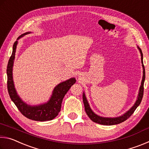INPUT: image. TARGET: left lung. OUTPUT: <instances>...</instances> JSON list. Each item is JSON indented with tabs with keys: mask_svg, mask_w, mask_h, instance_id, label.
<instances>
[{
	"mask_svg": "<svg viewBox=\"0 0 149 149\" xmlns=\"http://www.w3.org/2000/svg\"><path fill=\"white\" fill-rule=\"evenodd\" d=\"M137 49H139L141 54V63H142V67H143V78H142V81H141V86L139 87V91L138 96L137 98V100L135 102V104L133 105V107L130 108L129 110H127V112H125L124 114H122V116H120L118 117L115 118H108V117H102L100 116L97 115V114L93 112L91 108L89 102L86 98V96L85 95V93H83V101H84L85 110L89 118L93 122L95 123H99L101 125H116L118 123H120L123 122H124L126 120H127L133 114V113L134 112V111L136 110L139 105L140 104V103L142 100L143 96V91H144V82L145 79V67L143 65V52L142 50L139 47H137Z\"/></svg>",
	"mask_w": 149,
	"mask_h": 149,
	"instance_id": "left-lung-1",
	"label": "left lung"
}]
</instances>
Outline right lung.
Listing matches in <instances>:
<instances>
[{
    "mask_svg": "<svg viewBox=\"0 0 149 149\" xmlns=\"http://www.w3.org/2000/svg\"><path fill=\"white\" fill-rule=\"evenodd\" d=\"M31 32H26L22 34L17 39L16 41L14 42L12 49V53L7 66V86H8V93L11 100L14 102L20 112L24 116L29 118L30 120L35 121H49L53 120L56 118L61 110V105L62 100L64 99L65 95L68 91L70 88L74 85L76 79L75 77H72L70 79L65 80L58 84L54 88L52 95L50 96L49 100L47 102L40 104L38 105H30L25 102L18 94L17 93L16 88L14 86L13 80V70L14 62L15 59V53L16 51V48L18 40L25 36L26 35L30 33Z\"/></svg>",
    "mask_w": 149,
    "mask_h": 149,
    "instance_id": "right-lung-1",
    "label": "right lung"
}]
</instances>
